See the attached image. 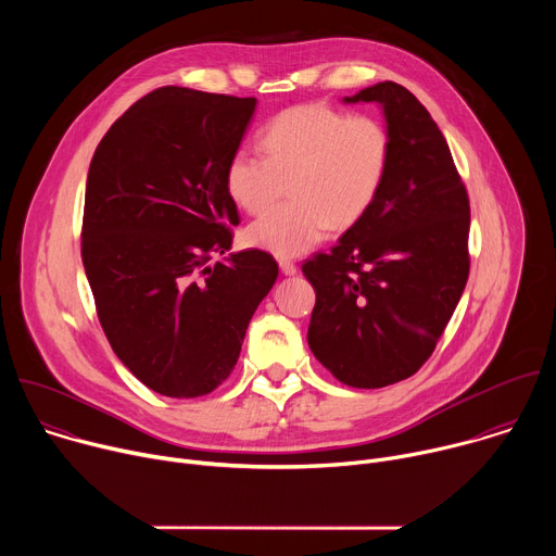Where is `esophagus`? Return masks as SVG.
Returning a JSON list of instances; mask_svg holds the SVG:
<instances>
[{"label": "esophagus", "mask_w": 556, "mask_h": 556, "mask_svg": "<svg viewBox=\"0 0 556 556\" xmlns=\"http://www.w3.org/2000/svg\"><path fill=\"white\" fill-rule=\"evenodd\" d=\"M279 268H281V273L286 275V277H292V275H296V264L294 262H290V260H279Z\"/></svg>", "instance_id": "esophagus-1"}]
</instances>
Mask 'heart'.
<instances>
[{"instance_id":"heart-1","label":"heart","mask_w":556,"mask_h":556,"mask_svg":"<svg viewBox=\"0 0 556 556\" xmlns=\"http://www.w3.org/2000/svg\"><path fill=\"white\" fill-rule=\"evenodd\" d=\"M264 157L237 149L224 169V189L235 206L260 213L288 185V202L247 228V244L296 257L319 244L328 228L358 222L382 189L391 161L384 125L367 114L345 116L326 105H296L262 131Z\"/></svg>"}]
</instances>
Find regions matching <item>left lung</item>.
I'll use <instances>...</instances> for the list:
<instances>
[{
  "label": "left lung",
  "mask_w": 556,
  "mask_h": 556,
  "mask_svg": "<svg viewBox=\"0 0 556 556\" xmlns=\"http://www.w3.org/2000/svg\"><path fill=\"white\" fill-rule=\"evenodd\" d=\"M343 103L382 110L391 161L367 213L303 264L316 292L307 345L343 384L378 389L416 374L451 321L470 208L442 131L407 88L384 81Z\"/></svg>",
  "instance_id": "1"
}]
</instances>
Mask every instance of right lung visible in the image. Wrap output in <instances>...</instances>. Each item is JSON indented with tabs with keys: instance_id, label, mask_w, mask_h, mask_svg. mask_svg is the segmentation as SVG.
Returning <instances> with one entry per match:
<instances>
[{
	"instance_id": "obj_1",
	"label": "right lung",
	"mask_w": 556,
	"mask_h": 556,
	"mask_svg": "<svg viewBox=\"0 0 556 556\" xmlns=\"http://www.w3.org/2000/svg\"><path fill=\"white\" fill-rule=\"evenodd\" d=\"M257 99L161 88L99 142L86 185L81 257L103 332L155 393L198 399L228 378L277 281L264 251L228 253L240 224L224 189Z\"/></svg>"
}]
</instances>
